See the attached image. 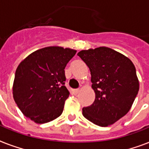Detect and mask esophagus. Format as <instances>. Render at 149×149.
Returning <instances> with one entry per match:
<instances>
[{
	"mask_svg": "<svg viewBox=\"0 0 149 149\" xmlns=\"http://www.w3.org/2000/svg\"><path fill=\"white\" fill-rule=\"evenodd\" d=\"M79 91H80L79 89H76V90H74V93L75 94H78L79 93Z\"/></svg>",
	"mask_w": 149,
	"mask_h": 149,
	"instance_id": "esophagus-1",
	"label": "esophagus"
}]
</instances>
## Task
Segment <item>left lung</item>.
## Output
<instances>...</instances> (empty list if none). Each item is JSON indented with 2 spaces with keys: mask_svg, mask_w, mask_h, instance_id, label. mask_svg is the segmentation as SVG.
<instances>
[{
  "mask_svg": "<svg viewBox=\"0 0 149 149\" xmlns=\"http://www.w3.org/2000/svg\"><path fill=\"white\" fill-rule=\"evenodd\" d=\"M77 56L90 69L96 95L93 104L83 108V115L100 127L112 125L129 111L139 92L134 64L107 47L82 50Z\"/></svg>",
  "mask_w": 149,
  "mask_h": 149,
  "instance_id": "left-lung-1",
  "label": "left lung"
}]
</instances>
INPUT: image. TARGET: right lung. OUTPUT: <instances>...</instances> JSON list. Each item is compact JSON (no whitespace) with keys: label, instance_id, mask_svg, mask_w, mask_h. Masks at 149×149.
Instances as JSON below:
<instances>
[{"label":"right lung","instance_id":"1","mask_svg":"<svg viewBox=\"0 0 149 149\" xmlns=\"http://www.w3.org/2000/svg\"><path fill=\"white\" fill-rule=\"evenodd\" d=\"M77 51L49 46L34 52L17 66L13 97L23 114L37 124L62 114L70 92L65 86V68Z\"/></svg>","mask_w":149,"mask_h":149}]
</instances>
